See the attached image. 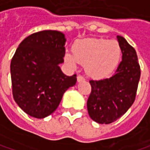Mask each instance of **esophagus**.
<instances>
[{
	"label": "esophagus",
	"instance_id": "34e87169",
	"mask_svg": "<svg viewBox=\"0 0 150 150\" xmlns=\"http://www.w3.org/2000/svg\"><path fill=\"white\" fill-rule=\"evenodd\" d=\"M84 80H85V78H84L82 75H78V76H77V81H78L79 82H80V81H84Z\"/></svg>",
	"mask_w": 150,
	"mask_h": 150
}]
</instances>
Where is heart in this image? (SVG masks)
Returning <instances> with one entry per match:
<instances>
[{"mask_svg": "<svg viewBox=\"0 0 150 150\" xmlns=\"http://www.w3.org/2000/svg\"><path fill=\"white\" fill-rule=\"evenodd\" d=\"M72 54L65 55V62L75 67V63L86 65V72L93 78H103L110 75L118 65L122 49L116 40L105 38H85L75 42Z\"/></svg>", "mask_w": 150, "mask_h": 150, "instance_id": "obj_1", "label": "heart"}]
</instances>
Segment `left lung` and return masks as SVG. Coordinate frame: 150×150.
<instances>
[{
    "mask_svg": "<svg viewBox=\"0 0 150 150\" xmlns=\"http://www.w3.org/2000/svg\"><path fill=\"white\" fill-rule=\"evenodd\" d=\"M122 49V61L115 74L102 80H90L88 100L90 117L99 124H111L123 116L135 101L141 69L135 49L117 36Z\"/></svg>",
    "mask_w": 150,
    "mask_h": 150,
    "instance_id": "8db88e82",
    "label": "left lung"
}]
</instances>
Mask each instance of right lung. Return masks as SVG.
Instances as JSON below:
<instances>
[{
  "mask_svg": "<svg viewBox=\"0 0 150 150\" xmlns=\"http://www.w3.org/2000/svg\"><path fill=\"white\" fill-rule=\"evenodd\" d=\"M65 37L45 30L25 38L10 65L15 102L31 117L44 118L56 111L65 91L76 83V75L67 76L59 64L65 56Z\"/></svg>",
  "mask_w": 150,
  "mask_h": 150,
  "instance_id": "1",
  "label": "right lung"
}]
</instances>
